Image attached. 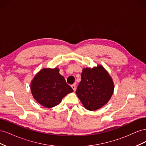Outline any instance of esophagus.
I'll use <instances>...</instances> for the list:
<instances>
[{"label": "esophagus", "mask_w": 146, "mask_h": 146, "mask_svg": "<svg viewBox=\"0 0 146 146\" xmlns=\"http://www.w3.org/2000/svg\"><path fill=\"white\" fill-rule=\"evenodd\" d=\"M71 87H72V90H74V91H76V85H71Z\"/></svg>", "instance_id": "1"}]
</instances>
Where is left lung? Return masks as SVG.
I'll use <instances>...</instances> for the list:
<instances>
[{
	"label": "left lung",
	"mask_w": 146,
	"mask_h": 146,
	"mask_svg": "<svg viewBox=\"0 0 146 146\" xmlns=\"http://www.w3.org/2000/svg\"><path fill=\"white\" fill-rule=\"evenodd\" d=\"M114 85L111 77L102 66L85 68L76 94L83 107L95 111L107 104L113 94Z\"/></svg>",
	"instance_id": "8db88e82"
}]
</instances>
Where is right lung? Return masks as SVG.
I'll list each match as a JSON object with an SVG mask.
<instances>
[{
    "label": "right lung",
    "mask_w": 146,
    "mask_h": 146,
    "mask_svg": "<svg viewBox=\"0 0 146 146\" xmlns=\"http://www.w3.org/2000/svg\"><path fill=\"white\" fill-rule=\"evenodd\" d=\"M30 90L37 102L49 108L58 105L64 97L73 92L58 68L39 70L31 82Z\"/></svg>",
    "instance_id": "right-lung-1"
}]
</instances>
